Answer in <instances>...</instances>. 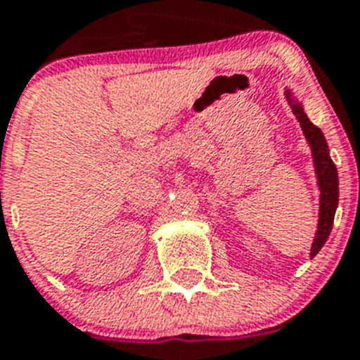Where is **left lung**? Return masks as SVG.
I'll return each mask as SVG.
<instances>
[{"instance_id":"1","label":"left lung","mask_w":360,"mask_h":360,"mask_svg":"<svg viewBox=\"0 0 360 360\" xmlns=\"http://www.w3.org/2000/svg\"><path fill=\"white\" fill-rule=\"evenodd\" d=\"M286 99H288L290 106H292L293 114L301 123L302 132H304L306 139L311 146V155H314L315 172H317L319 190H321V206H319V226L315 239L311 243L310 255L315 257L319 254V250L323 248L326 243L328 236L333 226V217H335L337 205H339V177H337V168L333 165L328 152V143L324 139L321 128L315 127L308 115L302 110V105L293 98V94L286 90Z\"/></svg>"}]
</instances>
